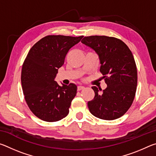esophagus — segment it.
<instances>
[{
    "instance_id": "34e87169",
    "label": "esophagus",
    "mask_w": 156,
    "mask_h": 156,
    "mask_svg": "<svg viewBox=\"0 0 156 156\" xmlns=\"http://www.w3.org/2000/svg\"><path fill=\"white\" fill-rule=\"evenodd\" d=\"M84 86H78V91H80L82 89H84Z\"/></svg>"
}]
</instances>
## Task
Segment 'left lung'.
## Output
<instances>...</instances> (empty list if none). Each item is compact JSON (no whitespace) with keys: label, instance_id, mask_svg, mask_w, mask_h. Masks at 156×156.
<instances>
[{"label":"left lung","instance_id":"8db88e82","mask_svg":"<svg viewBox=\"0 0 156 156\" xmlns=\"http://www.w3.org/2000/svg\"><path fill=\"white\" fill-rule=\"evenodd\" d=\"M81 42L98 55L100 71L107 84L102 93V89L91 87L95 96L88 102L89 112L100 119H117L127 112L135 98L138 73L133 54L123 41L114 37L86 36Z\"/></svg>","mask_w":156,"mask_h":156}]
</instances>
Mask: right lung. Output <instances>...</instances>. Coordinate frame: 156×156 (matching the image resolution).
I'll return each mask as SVG.
<instances>
[{"instance_id": "add662e5", "label": "right lung", "mask_w": 156, "mask_h": 156, "mask_svg": "<svg viewBox=\"0 0 156 156\" xmlns=\"http://www.w3.org/2000/svg\"><path fill=\"white\" fill-rule=\"evenodd\" d=\"M83 37L49 35L28 52L21 72L23 91L31 112L42 120L56 122L69 112L77 86L73 83L60 86L54 78L69 50Z\"/></svg>"}]
</instances>
